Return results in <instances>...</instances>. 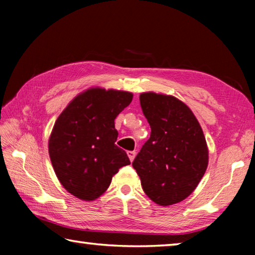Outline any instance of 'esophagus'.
<instances>
[{
    "label": "esophagus",
    "mask_w": 255,
    "mask_h": 255,
    "mask_svg": "<svg viewBox=\"0 0 255 255\" xmlns=\"http://www.w3.org/2000/svg\"><path fill=\"white\" fill-rule=\"evenodd\" d=\"M127 154H128L129 159H130V162H132L133 158H135V156H136V152H135V150H128Z\"/></svg>",
    "instance_id": "esophagus-1"
}]
</instances>
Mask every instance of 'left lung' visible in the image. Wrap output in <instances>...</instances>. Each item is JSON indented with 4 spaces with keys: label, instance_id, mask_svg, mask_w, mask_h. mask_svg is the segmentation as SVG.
Wrapping results in <instances>:
<instances>
[{
    "label": "left lung",
    "instance_id": "1",
    "mask_svg": "<svg viewBox=\"0 0 255 255\" xmlns=\"http://www.w3.org/2000/svg\"><path fill=\"white\" fill-rule=\"evenodd\" d=\"M150 137L132 162L144 192L159 206L191 195L208 165L204 131L187 105L172 96L141 93Z\"/></svg>",
    "mask_w": 255,
    "mask_h": 255
}]
</instances>
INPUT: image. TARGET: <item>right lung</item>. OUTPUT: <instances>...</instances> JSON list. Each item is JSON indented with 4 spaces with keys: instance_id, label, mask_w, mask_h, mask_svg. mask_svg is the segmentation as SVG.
I'll use <instances>...</instances> for the list:
<instances>
[{
    "instance_id": "right-lung-1",
    "label": "right lung",
    "mask_w": 255,
    "mask_h": 255,
    "mask_svg": "<svg viewBox=\"0 0 255 255\" xmlns=\"http://www.w3.org/2000/svg\"><path fill=\"white\" fill-rule=\"evenodd\" d=\"M131 100L130 92L89 89L56 120L48 143L50 161L59 182L79 199L96 200L120 167L130 164L115 144V119Z\"/></svg>"
}]
</instances>
